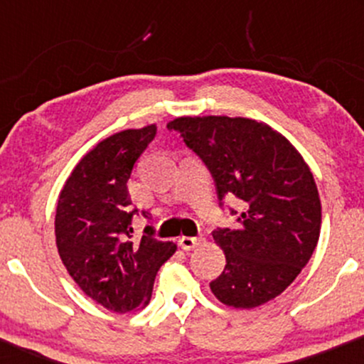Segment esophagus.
I'll use <instances>...</instances> for the list:
<instances>
[{
  "instance_id": "1",
  "label": "esophagus",
  "mask_w": 364,
  "mask_h": 364,
  "mask_svg": "<svg viewBox=\"0 0 364 364\" xmlns=\"http://www.w3.org/2000/svg\"><path fill=\"white\" fill-rule=\"evenodd\" d=\"M198 243H200L198 237H191V236H181L178 241V245L181 246V250H185V252L193 250L195 246H198Z\"/></svg>"
}]
</instances>
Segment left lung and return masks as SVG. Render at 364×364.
I'll return each mask as SVG.
<instances>
[{"instance_id": "obj_1", "label": "left lung", "mask_w": 364, "mask_h": 364, "mask_svg": "<svg viewBox=\"0 0 364 364\" xmlns=\"http://www.w3.org/2000/svg\"><path fill=\"white\" fill-rule=\"evenodd\" d=\"M202 159L215 183L219 207L240 200L235 228H217L223 274L210 282L220 303L255 308L287 289L315 252L321 205L315 179L298 150L269 124L205 116L168 124Z\"/></svg>"}]
</instances>
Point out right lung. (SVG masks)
<instances>
[{
  "label": "right lung",
  "instance_id": "add662e5",
  "mask_svg": "<svg viewBox=\"0 0 364 364\" xmlns=\"http://www.w3.org/2000/svg\"><path fill=\"white\" fill-rule=\"evenodd\" d=\"M157 133L156 124L124 129L102 140L66 179L56 208V245L66 270L89 298L127 313L150 301L162 263L176 252L159 241L154 225L133 235L128 179ZM145 219H152L141 210Z\"/></svg>",
  "mask_w": 364,
  "mask_h": 364
}]
</instances>
